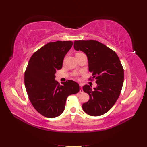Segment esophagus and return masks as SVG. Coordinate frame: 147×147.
<instances>
[{
  "label": "esophagus",
  "mask_w": 147,
  "mask_h": 147,
  "mask_svg": "<svg viewBox=\"0 0 147 147\" xmlns=\"http://www.w3.org/2000/svg\"><path fill=\"white\" fill-rule=\"evenodd\" d=\"M83 92V88H82V84H80V92L82 93Z\"/></svg>",
  "instance_id": "1"
}]
</instances>
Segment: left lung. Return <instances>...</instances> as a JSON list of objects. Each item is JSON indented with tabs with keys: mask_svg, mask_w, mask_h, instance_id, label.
Listing matches in <instances>:
<instances>
[{
	"mask_svg": "<svg viewBox=\"0 0 147 147\" xmlns=\"http://www.w3.org/2000/svg\"><path fill=\"white\" fill-rule=\"evenodd\" d=\"M74 47L87 56L89 71L97 83L93 89L88 84L83 86L90 96L83 110L91 116H100L112 107L120 95L124 82L123 66L116 53L96 40H77Z\"/></svg>",
	"mask_w": 147,
	"mask_h": 147,
	"instance_id": "1",
	"label": "left lung"
}]
</instances>
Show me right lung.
<instances>
[{
    "instance_id": "1",
    "label": "right lung",
    "mask_w": 147,
    "mask_h": 147,
    "mask_svg": "<svg viewBox=\"0 0 147 147\" xmlns=\"http://www.w3.org/2000/svg\"><path fill=\"white\" fill-rule=\"evenodd\" d=\"M73 45L71 41L48 43L31 56L24 74V84L33 107L49 118L59 116L65 109L67 97L80 91L73 80L63 85L55 80L56 70L63 67V60Z\"/></svg>"
}]
</instances>
